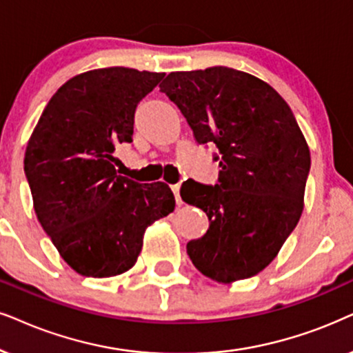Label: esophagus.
Returning <instances> with one entry per match:
<instances>
[{"instance_id":"obj_1","label":"esophagus","mask_w":353,"mask_h":353,"mask_svg":"<svg viewBox=\"0 0 353 353\" xmlns=\"http://www.w3.org/2000/svg\"><path fill=\"white\" fill-rule=\"evenodd\" d=\"M172 191H173V194H175L176 204L180 205V204H181V198H180V185H172Z\"/></svg>"}]
</instances>
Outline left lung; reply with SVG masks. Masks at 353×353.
I'll return each mask as SVG.
<instances>
[{"label":"left lung","mask_w":353,"mask_h":353,"mask_svg":"<svg viewBox=\"0 0 353 353\" xmlns=\"http://www.w3.org/2000/svg\"><path fill=\"white\" fill-rule=\"evenodd\" d=\"M160 90L199 144L221 150L219 185L183 183L185 203L209 230L186 245L194 268L219 283L253 277L272 263L303 212L310 148L276 89L225 66L170 72Z\"/></svg>","instance_id":"obj_1"}]
</instances>
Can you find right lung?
Segmentation results:
<instances>
[{
    "mask_svg": "<svg viewBox=\"0 0 353 353\" xmlns=\"http://www.w3.org/2000/svg\"><path fill=\"white\" fill-rule=\"evenodd\" d=\"M165 72L113 66L66 81L45 107L24 157L40 225L72 271L115 277L130 271L145 228L175 209L163 181L117 173L115 145L131 143L134 112Z\"/></svg>",
    "mask_w": 353,
    "mask_h": 353,
    "instance_id": "1",
    "label": "right lung"
}]
</instances>
